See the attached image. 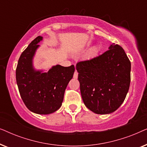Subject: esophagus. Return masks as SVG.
<instances>
[{"instance_id": "34e87169", "label": "esophagus", "mask_w": 147, "mask_h": 147, "mask_svg": "<svg viewBox=\"0 0 147 147\" xmlns=\"http://www.w3.org/2000/svg\"><path fill=\"white\" fill-rule=\"evenodd\" d=\"M78 77V73L77 72V71H75L74 74V79H77Z\"/></svg>"}]
</instances>
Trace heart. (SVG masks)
<instances>
[{"mask_svg":"<svg viewBox=\"0 0 147 147\" xmlns=\"http://www.w3.org/2000/svg\"><path fill=\"white\" fill-rule=\"evenodd\" d=\"M97 51H98L97 48H96V47L93 48V49H92V51H91V54H92V55H94V54H95L96 52H97Z\"/></svg>","mask_w":147,"mask_h":147,"instance_id":"heart-1","label":"heart"}]
</instances>
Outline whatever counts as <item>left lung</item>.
Instances as JSON below:
<instances>
[{"instance_id": "8db88e82", "label": "left lung", "mask_w": 147, "mask_h": 147, "mask_svg": "<svg viewBox=\"0 0 147 147\" xmlns=\"http://www.w3.org/2000/svg\"><path fill=\"white\" fill-rule=\"evenodd\" d=\"M108 49L98 57L76 64L84 103L98 114L116 111L130 87L131 63L125 51L114 43Z\"/></svg>"}]
</instances>
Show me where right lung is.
Wrapping results in <instances>:
<instances>
[{
  "label": "right lung",
  "instance_id": "1",
  "mask_svg": "<svg viewBox=\"0 0 147 147\" xmlns=\"http://www.w3.org/2000/svg\"><path fill=\"white\" fill-rule=\"evenodd\" d=\"M43 37L38 36L20 56L16 69V80L21 97L30 111L49 114L61 106L64 93L72 79L75 67L56 65L47 72L37 70L33 57Z\"/></svg>",
  "mask_w": 147,
  "mask_h": 147
}]
</instances>
